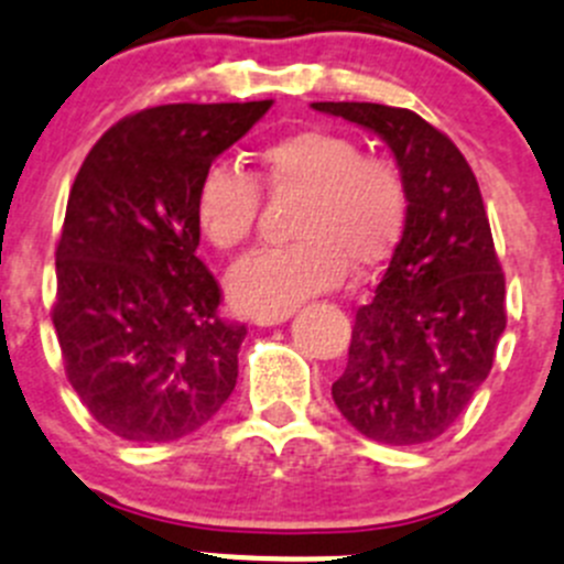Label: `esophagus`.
<instances>
[{
    "mask_svg": "<svg viewBox=\"0 0 564 564\" xmlns=\"http://www.w3.org/2000/svg\"><path fill=\"white\" fill-rule=\"evenodd\" d=\"M289 317H292V308H289V312H275V314H256V325H261V328H270V325L286 323Z\"/></svg>",
    "mask_w": 564,
    "mask_h": 564,
    "instance_id": "esophagus-1",
    "label": "esophagus"
}]
</instances>
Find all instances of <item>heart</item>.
<instances>
[{"label":"heart","mask_w":564,"mask_h":564,"mask_svg":"<svg viewBox=\"0 0 564 564\" xmlns=\"http://www.w3.org/2000/svg\"><path fill=\"white\" fill-rule=\"evenodd\" d=\"M261 181L275 194H300L292 234L297 241L247 256L230 270L236 306L258 314L289 312L300 300L334 289L347 267L378 270L406 225L409 194L401 170L365 155L345 133L308 128L267 144ZM261 210V186L234 163H210L197 183L194 217L205 239L230 252L245 245Z\"/></svg>","instance_id":"obj_1"}]
</instances>
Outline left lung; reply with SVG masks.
I'll use <instances>...</instances> for the list:
<instances>
[{"label": "left lung", "instance_id": "8db88e82", "mask_svg": "<svg viewBox=\"0 0 564 564\" xmlns=\"http://www.w3.org/2000/svg\"><path fill=\"white\" fill-rule=\"evenodd\" d=\"M376 133L406 181L409 214L376 294L356 312L336 409L383 445L451 429L492 370L507 286L465 155L423 116L376 102H312Z\"/></svg>", "mask_w": 564, "mask_h": 564}]
</instances>
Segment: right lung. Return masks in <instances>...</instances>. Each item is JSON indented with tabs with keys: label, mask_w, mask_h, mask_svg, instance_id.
<instances>
[{
	"label": "right lung",
	"mask_w": 564,
	"mask_h": 564,
	"mask_svg": "<svg viewBox=\"0 0 564 564\" xmlns=\"http://www.w3.org/2000/svg\"><path fill=\"white\" fill-rule=\"evenodd\" d=\"M270 108L272 99L139 110L77 172L52 323L68 383L110 434L181 440L234 392L247 328L219 317L223 292L197 258L194 194Z\"/></svg>",
	"instance_id": "obj_1"
}]
</instances>
